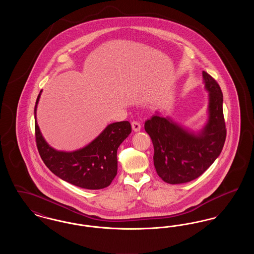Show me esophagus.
<instances>
[{"label":"esophagus","mask_w":254,"mask_h":254,"mask_svg":"<svg viewBox=\"0 0 254 254\" xmlns=\"http://www.w3.org/2000/svg\"><path fill=\"white\" fill-rule=\"evenodd\" d=\"M131 127H132L133 131H135V132L140 131L141 128H142L141 124L137 121H133L132 123H131Z\"/></svg>","instance_id":"esophagus-1"}]
</instances>
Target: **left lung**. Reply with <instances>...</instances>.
Returning a JSON list of instances; mask_svg holds the SVG:
<instances>
[{"mask_svg":"<svg viewBox=\"0 0 254 254\" xmlns=\"http://www.w3.org/2000/svg\"><path fill=\"white\" fill-rule=\"evenodd\" d=\"M208 91V120L198 133L191 132L159 113L145 123L154 146L153 162L159 177L171 185L192 181L220 155L227 129L223 114V93L217 82L203 71Z\"/></svg>","mask_w":254,"mask_h":254,"instance_id":"left-lung-1","label":"left lung"}]
</instances>
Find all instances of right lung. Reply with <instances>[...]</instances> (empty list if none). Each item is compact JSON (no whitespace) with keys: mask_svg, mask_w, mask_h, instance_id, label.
I'll return each instance as SVG.
<instances>
[{"mask_svg":"<svg viewBox=\"0 0 254 254\" xmlns=\"http://www.w3.org/2000/svg\"><path fill=\"white\" fill-rule=\"evenodd\" d=\"M35 137L40 156L49 170L62 180L86 190L109 187L117 174V149L131 132L130 123L117 122L109 125L90 144L75 151H59L44 139L36 121Z\"/></svg>","mask_w":254,"mask_h":254,"instance_id":"obj_1","label":"right lung"}]
</instances>
